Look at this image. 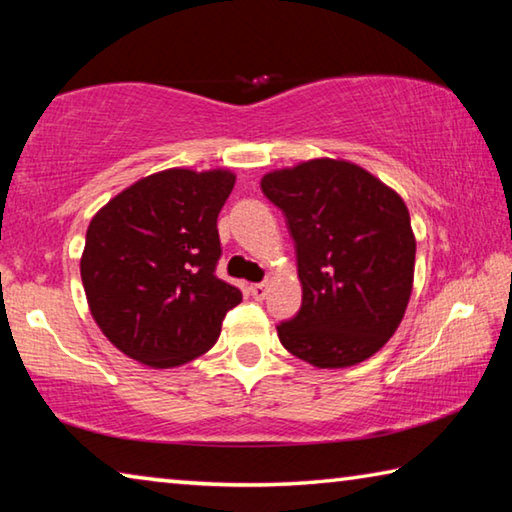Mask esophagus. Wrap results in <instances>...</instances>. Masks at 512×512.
Segmentation results:
<instances>
[{"label":"esophagus","instance_id":"esophagus-1","mask_svg":"<svg viewBox=\"0 0 512 512\" xmlns=\"http://www.w3.org/2000/svg\"><path fill=\"white\" fill-rule=\"evenodd\" d=\"M249 292H251V297H254V299H265L267 286H265V283H251Z\"/></svg>","mask_w":512,"mask_h":512}]
</instances>
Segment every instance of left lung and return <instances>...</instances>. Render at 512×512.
Returning <instances> with one entry per match:
<instances>
[{
    "instance_id": "left-lung-1",
    "label": "left lung",
    "mask_w": 512,
    "mask_h": 512,
    "mask_svg": "<svg viewBox=\"0 0 512 512\" xmlns=\"http://www.w3.org/2000/svg\"><path fill=\"white\" fill-rule=\"evenodd\" d=\"M261 190L286 215L304 292L299 313L276 326L281 345L322 370L363 363L397 331L413 292L404 199L340 158L267 172Z\"/></svg>"
}]
</instances>
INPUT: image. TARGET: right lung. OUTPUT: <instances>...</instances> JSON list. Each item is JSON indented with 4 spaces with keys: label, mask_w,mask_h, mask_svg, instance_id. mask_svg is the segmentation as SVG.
<instances>
[{
    "label": "right lung",
    "mask_w": 512,
    "mask_h": 512,
    "mask_svg": "<svg viewBox=\"0 0 512 512\" xmlns=\"http://www.w3.org/2000/svg\"><path fill=\"white\" fill-rule=\"evenodd\" d=\"M231 170L172 167L115 195L90 220L81 281L92 320L138 363L170 370L206 354L242 292L215 276Z\"/></svg>",
    "instance_id": "1"
}]
</instances>
